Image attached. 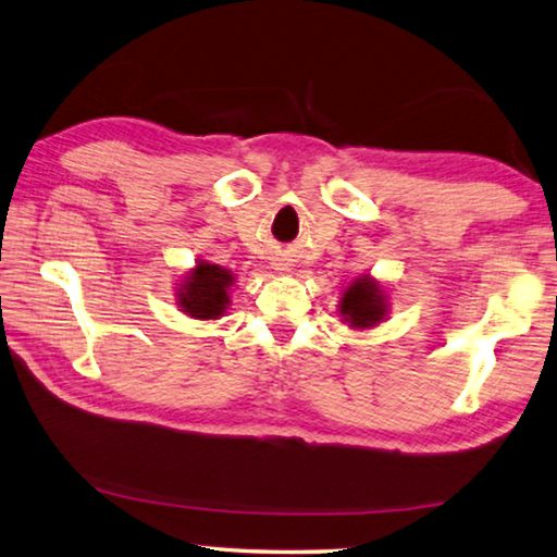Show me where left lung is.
Listing matches in <instances>:
<instances>
[{
  "label": "left lung",
  "instance_id": "obj_1",
  "mask_svg": "<svg viewBox=\"0 0 557 557\" xmlns=\"http://www.w3.org/2000/svg\"><path fill=\"white\" fill-rule=\"evenodd\" d=\"M336 312L348 329L369 332V329L385 322V317L391 312L388 289H385L383 282L371 275L356 277L351 285L342 292Z\"/></svg>",
  "mask_w": 557,
  "mask_h": 557
}]
</instances>
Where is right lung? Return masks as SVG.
Here are the masks:
<instances>
[{
    "label": "right lung",
    "instance_id": "1",
    "mask_svg": "<svg viewBox=\"0 0 557 557\" xmlns=\"http://www.w3.org/2000/svg\"><path fill=\"white\" fill-rule=\"evenodd\" d=\"M233 282L235 275L231 270L213 265L209 260H196V265L176 282L174 297L178 312L199 322L221 319L231 307Z\"/></svg>",
    "mask_w": 557,
    "mask_h": 557
}]
</instances>
